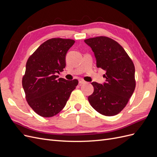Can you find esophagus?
I'll use <instances>...</instances> for the list:
<instances>
[{
	"label": "esophagus",
	"instance_id": "esophagus-1",
	"mask_svg": "<svg viewBox=\"0 0 157 157\" xmlns=\"http://www.w3.org/2000/svg\"><path fill=\"white\" fill-rule=\"evenodd\" d=\"M85 83H86V82L85 81V80H84V79H80L79 80V84H85Z\"/></svg>",
	"mask_w": 157,
	"mask_h": 157
}]
</instances>
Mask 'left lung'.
Masks as SVG:
<instances>
[{
	"instance_id": "1",
	"label": "left lung",
	"mask_w": 157,
	"mask_h": 157,
	"mask_svg": "<svg viewBox=\"0 0 157 157\" xmlns=\"http://www.w3.org/2000/svg\"><path fill=\"white\" fill-rule=\"evenodd\" d=\"M84 42L94 52L97 67L106 71L103 85L92 83L94 90L88 101L101 115H116L126 107L135 90L134 63L122 46L111 38L99 36Z\"/></svg>"
}]
</instances>
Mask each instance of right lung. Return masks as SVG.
<instances>
[{"label":"right lung","mask_w":157,"mask_h":157,"mask_svg":"<svg viewBox=\"0 0 157 157\" xmlns=\"http://www.w3.org/2000/svg\"><path fill=\"white\" fill-rule=\"evenodd\" d=\"M74 43L72 39H50L27 59L22 86L29 105L41 117H51L59 113L78 85L77 79H58V75H56L65 67L66 54Z\"/></svg>","instance_id":"1"}]
</instances>
